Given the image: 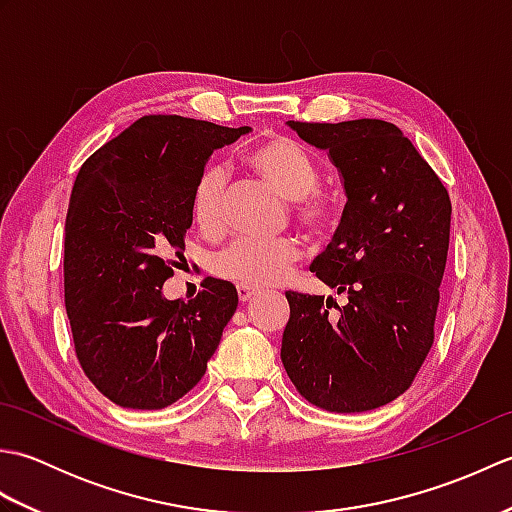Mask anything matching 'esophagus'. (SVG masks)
<instances>
[{"mask_svg": "<svg viewBox=\"0 0 512 512\" xmlns=\"http://www.w3.org/2000/svg\"><path fill=\"white\" fill-rule=\"evenodd\" d=\"M255 288L253 286H244V284H239L237 286V297H239V301H248L250 297H253L255 295Z\"/></svg>", "mask_w": 512, "mask_h": 512, "instance_id": "34e87169", "label": "esophagus"}]
</instances>
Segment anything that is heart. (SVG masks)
<instances>
[{
	"mask_svg": "<svg viewBox=\"0 0 512 512\" xmlns=\"http://www.w3.org/2000/svg\"><path fill=\"white\" fill-rule=\"evenodd\" d=\"M248 165L266 182L292 198L297 222L312 233H328L339 220V198L319 187L321 171L297 140L270 136L248 151ZM228 169L211 162L202 169L193 187V217L200 231L220 237L228 228L226 211ZM303 257V244L297 237H253L244 235L222 248L213 259V273L244 286H270L288 275Z\"/></svg>",
	"mask_w": 512,
	"mask_h": 512,
	"instance_id": "b5f03b06",
	"label": "heart"
}]
</instances>
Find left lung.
Here are the masks:
<instances>
[{"mask_svg": "<svg viewBox=\"0 0 512 512\" xmlns=\"http://www.w3.org/2000/svg\"><path fill=\"white\" fill-rule=\"evenodd\" d=\"M288 125L328 149L343 176L341 224L310 270L347 303L288 290L281 361L299 394L325 411L383 407L411 387L436 336L449 191L394 123Z\"/></svg>", "mask_w": 512, "mask_h": 512, "instance_id": "obj_1", "label": "left lung"}]
</instances>
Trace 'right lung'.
Here are the masks:
<instances>
[{"instance_id": "1", "label": "right lung", "mask_w": 512, "mask_h": 512, "mask_svg": "<svg viewBox=\"0 0 512 512\" xmlns=\"http://www.w3.org/2000/svg\"><path fill=\"white\" fill-rule=\"evenodd\" d=\"M250 127L149 114L83 162L63 233V292L79 365L105 398L162 409L200 383L237 308L231 281L193 299L162 286L182 257L193 187Z\"/></svg>"}]
</instances>
